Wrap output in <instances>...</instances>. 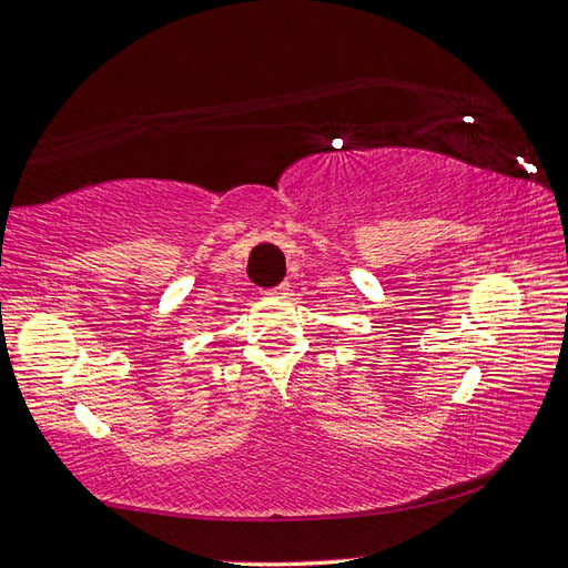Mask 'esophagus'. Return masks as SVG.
Instances as JSON below:
<instances>
[{
	"label": "esophagus",
	"instance_id": "1",
	"mask_svg": "<svg viewBox=\"0 0 568 568\" xmlns=\"http://www.w3.org/2000/svg\"><path fill=\"white\" fill-rule=\"evenodd\" d=\"M287 293H290V283H281L278 287H273V290H266V295L268 297H287Z\"/></svg>",
	"mask_w": 568,
	"mask_h": 568
}]
</instances>
